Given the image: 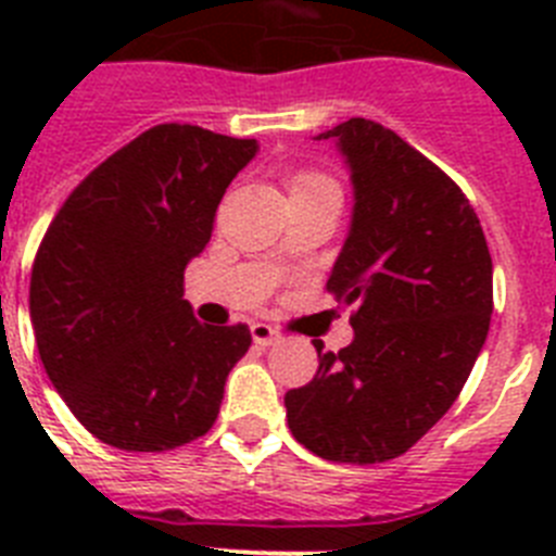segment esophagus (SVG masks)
<instances>
[{
  "label": "esophagus",
  "mask_w": 556,
  "mask_h": 556,
  "mask_svg": "<svg viewBox=\"0 0 556 556\" xmlns=\"http://www.w3.org/2000/svg\"><path fill=\"white\" fill-rule=\"evenodd\" d=\"M250 333H253L255 345H262V348L275 345V342L281 339V333L275 331L273 326H267V323H253V326H250Z\"/></svg>",
  "instance_id": "obj_1"
}]
</instances>
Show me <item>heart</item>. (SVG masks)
<instances>
[{
    "label": "heart",
    "mask_w": 556,
    "mask_h": 556,
    "mask_svg": "<svg viewBox=\"0 0 556 556\" xmlns=\"http://www.w3.org/2000/svg\"><path fill=\"white\" fill-rule=\"evenodd\" d=\"M317 180H326L323 175H314V172H301V175H294L292 186H306V184H317Z\"/></svg>",
    "instance_id": "obj_1"
}]
</instances>
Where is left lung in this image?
<instances>
[{"label": "left lung", "mask_w": 556, "mask_h": 556, "mask_svg": "<svg viewBox=\"0 0 556 556\" xmlns=\"http://www.w3.org/2000/svg\"><path fill=\"white\" fill-rule=\"evenodd\" d=\"M353 184L348 239L328 292L348 306L353 342L323 353L289 390V431L328 462L406 454L451 409L490 331L493 258L473 205L440 166L378 122L320 132Z\"/></svg>", "instance_id": "left-lung-1"}]
</instances>
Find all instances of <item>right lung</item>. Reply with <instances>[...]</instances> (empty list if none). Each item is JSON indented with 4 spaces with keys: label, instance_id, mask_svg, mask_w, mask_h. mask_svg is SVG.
Listing matches in <instances>:
<instances>
[{
    "label": "right lung",
    "instance_id": "obj_1",
    "mask_svg": "<svg viewBox=\"0 0 556 556\" xmlns=\"http://www.w3.org/2000/svg\"><path fill=\"white\" fill-rule=\"evenodd\" d=\"M258 141L159 125L77 186L38 248L29 320L43 370L97 440L169 451L203 437L248 326H203L184 301L230 180Z\"/></svg>",
    "mask_w": 556,
    "mask_h": 556
}]
</instances>
